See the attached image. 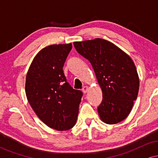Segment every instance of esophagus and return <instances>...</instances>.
Segmentation results:
<instances>
[{"label": "esophagus", "instance_id": "34e87169", "mask_svg": "<svg viewBox=\"0 0 158 158\" xmlns=\"http://www.w3.org/2000/svg\"><path fill=\"white\" fill-rule=\"evenodd\" d=\"M88 89H89V88H88V86H84V87H83V88H82V91H83V93H84V94L88 93Z\"/></svg>", "mask_w": 158, "mask_h": 158}]
</instances>
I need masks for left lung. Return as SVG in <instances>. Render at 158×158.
Returning <instances> with one entry per match:
<instances>
[{"label":"left lung","mask_w":158,"mask_h":158,"mask_svg":"<svg viewBox=\"0 0 158 158\" xmlns=\"http://www.w3.org/2000/svg\"><path fill=\"white\" fill-rule=\"evenodd\" d=\"M77 51L93 67L102 91L99 117L116 124L130 114L138 95V73L131 58L113 43L102 39L75 41Z\"/></svg>","instance_id":"8db88e82"}]
</instances>
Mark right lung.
I'll return each instance as SVG.
<instances>
[{
  "mask_svg": "<svg viewBox=\"0 0 158 158\" xmlns=\"http://www.w3.org/2000/svg\"><path fill=\"white\" fill-rule=\"evenodd\" d=\"M72 44H52L34 57L26 77L25 92L38 117L48 127L66 131L77 123L81 90L69 85L63 66Z\"/></svg>",
  "mask_w": 158,
  "mask_h": 158,
  "instance_id": "right-lung-1",
  "label": "right lung"
}]
</instances>
